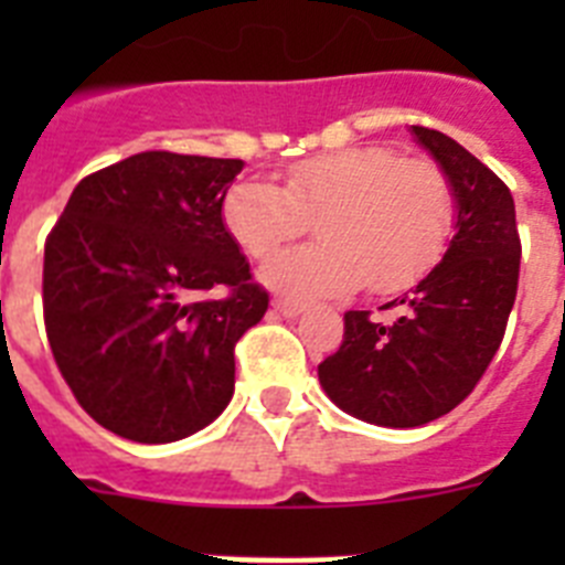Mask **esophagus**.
<instances>
[{"mask_svg": "<svg viewBox=\"0 0 565 565\" xmlns=\"http://www.w3.org/2000/svg\"><path fill=\"white\" fill-rule=\"evenodd\" d=\"M274 311H279L282 317H299V313L306 311V302H299L294 297H274Z\"/></svg>", "mask_w": 565, "mask_h": 565, "instance_id": "1", "label": "esophagus"}]
</instances>
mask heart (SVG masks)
I'll use <instances>...</instances> for the list:
<instances>
[{
  "instance_id": "b5f03b06",
  "label": "heart",
  "mask_w": 565,
  "mask_h": 565,
  "mask_svg": "<svg viewBox=\"0 0 565 565\" xmlns=\"http://www.w3.org/2000/svg\"><path fill=\"white\" fill-rule=\"evenodd\" d=\"M223 223L252 259L274 257L317 223L319 243L266 266L274 288L337 294L362 282L371 294H398L441 259L456 223V192L433 158L351 147L291 163L282 189L234 183Z\"/></svg>"
}]
</instances>
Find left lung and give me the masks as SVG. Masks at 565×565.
<instances>
[{
    "mask_svg": "<svg viewBox=\"0 0 565 565\" xmlns=\"http://www.w3.org/2000/svg\"><path fill=\"white\" fill-rule=\"evenodd\" d=\"M456 192V237L427 277L384 308L344 313L339 351L319 382L344 413L379 427H418L463 402L487 373L518 297L521 237L507 183L450 135L413 127Z\"/></svg>",
    "mask_w": 565,
    "mask_h": 565,
    "instance_id": "obj_1",
    "label": "left lung"
}]
</instances>
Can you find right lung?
Listing matches in <instances>:
<instances>
[{"mask_svg": "<svg viewBox=\"0 0 565 565\" xmlns=\"http://www.w3.org/2000/svg\"><path fill=\"white\" fill-rule=\"evenodd\" d=\"M239 169L237 158L138 152L87 174L50 228V351L76 402L115 436L178 441L232 398L234 344L268 311L223 223Z\"/></svg>", "mask_w": 565, "mask_h": 565, "instance_id": "obj_1", "label": "right lung"}]
</instances>
